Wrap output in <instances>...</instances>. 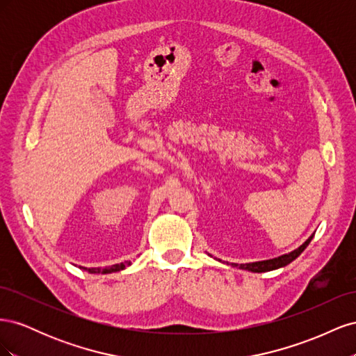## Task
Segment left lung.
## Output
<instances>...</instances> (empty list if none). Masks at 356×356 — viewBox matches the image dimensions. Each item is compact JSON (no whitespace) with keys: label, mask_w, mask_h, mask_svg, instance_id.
<instances>
[{"label":"left lung","mask_w":356,"mask_h":356,"mask_svg":"<svg viewBox=\"0 0 356 356\" xmlns=\"http://www.w3.org/2000/svg\"><path fill=\"white\" fill-rule=\"evenodd\" d=\"M315 234H312L310 238L301 245L298 246L297 250H294L293 252L289 254H285V255H281L277 258H272V260H264V261H255V263H246V264H232L234 267H239V268H243V270H250V272H254V273H263V272H270V270H275V268H279V267H284L286 264H289L291 261H294L296 258L303 252L307 245L310 243V241L314 239Z\"/></svg>","instance_id":"8db88e82"}]
</instances>
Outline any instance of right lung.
I'll use <instances>...</instances> for the list:
<instances>
[{"instance_id": "add662e5", "label": "right lung", "mask_w": 356, "mask_h": 356, "mask_svg": "<svg viewBox=\"0 0 356 356\" xmlns=\"http://www.w3.org/2000/svg\"><path fill=\"white\" fill-rule=\"evenodd\" d=\"M127 266H131V261L120 263V264H113V266H108V267H90V268L80 267V268H84V270H88L89 273L106 275V273H113V272H120V270H123V268H126Z\"/></svg>"}]
</instances>
